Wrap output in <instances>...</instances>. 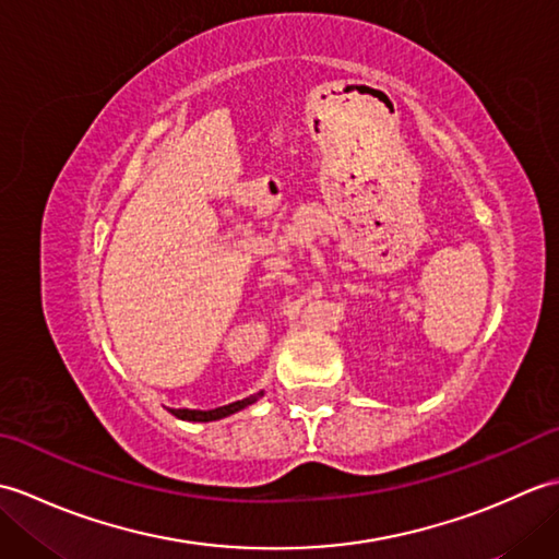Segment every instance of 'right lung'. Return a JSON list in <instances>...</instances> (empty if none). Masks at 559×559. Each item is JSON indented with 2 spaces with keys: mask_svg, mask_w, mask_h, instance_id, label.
Wrapping results in <instances>:
<instances>
[{
  "mask_svg": "<svg viewBox=\"0 0 559 559\" xmlns=\"http://www.w3.org/2000/svg\"><path fill=\"white\" fill-rule=\"evenodd\" d=\"M261 396H264V391H257V394L247 396L242 401H235L228 403V406H221V408H211V411H192V408H170L173 415H177L180 420H189V423H211V420H221V418H228V415L242 411L247 406H252Z\"/></svg>",
  "mask_w": 559,
  "mask_h": 559,
  "instance_id": "1",
  "label": "right lung"
}]
</instances>
